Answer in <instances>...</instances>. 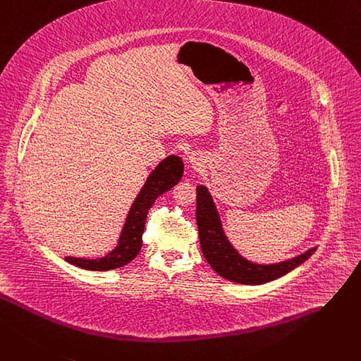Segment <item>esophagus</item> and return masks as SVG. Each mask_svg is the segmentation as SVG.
Instances as JSON below:
<instances>
[{
	"label": "esophagus",
	"instance_id": "obj_1",
	"mask_svg": "<svg viewBox=\"0 0 361 361\" xmlns=\"http://www.w3.org/2000/svg\"><path fill=\"white\" fill-rule=\"evenodd\" d=\"M188 161L191 165H193V168H202L206 162L202 152H191L188 157Z\"/></svg>",
	"mask_w": 361,
	"mask_h": 361
}]
</instances>
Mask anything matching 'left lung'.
<instances>
[{"label": "left lung", "mask_w": 361, "mask_h": 361, "mask_svg": "<svg viewBox=\"0 0 361 361\" xmlns=\"http://www.w3.org/2000/svg\"><path fill=\"white\" fill-rule=\"evenodd\" d=\"M196 221L200 247L206 261L221 277L241 284H264L276 280L299 267L317 248H309L300 255L276 264H257L241 254L228 239L218 209L206 185H197Z\"/></svg>", "instance_id": "8db88e82"}]
</instances>
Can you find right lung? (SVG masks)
Segmentation results:
<instances>
[{
  "mask_svg": "<svg viewBox=\"0 0 361 361\" xmlns=\"http://www.w3.org/2000/svg\"><path fill=\"white\" fill-rule=\"evenodd\" d=\"M183 171L184 164L180 157L170 155L164 158L148 176L145 184L135 197L114 250L99 258L65 257V259L72 266L91 271H107L126 266L142 248V233L145 229L148 210L159 196L178 184L183 177Z\"/></svg>",
  "mask_w": 361,
  "mask_h": 361,
  "instance_id": "obj_1",
  "label": "right lung"
}]
</instances>
